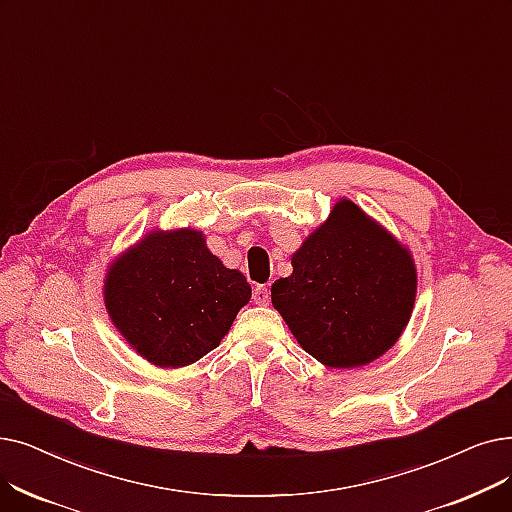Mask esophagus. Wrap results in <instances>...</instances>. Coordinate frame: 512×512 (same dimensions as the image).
Listing matches in <instances>:
<instances>
[{
    "instance_id": "obj_1",
    "label": "esophagus",
    "mask_w": 512,
    "mask_h": 512,
    "mask_svg": "<svg viewBox=\"0 0 512 512\" xmlns=\"http://www.w3.org/2000/svg\"><path fill=\"white\" fill-rule=\"evenodd\" d=\"M253 301H255L257 305H268V303H270V291H268V286H257L255 291H253Z\"/></svg>"
}]
</instances>
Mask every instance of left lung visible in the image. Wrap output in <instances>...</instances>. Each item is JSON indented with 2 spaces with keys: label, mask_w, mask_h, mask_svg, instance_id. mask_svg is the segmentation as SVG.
I'll return each mask as SVG.
<instances>
[{
  "label": "left lung",
  "mask_w": 512,
  "mask_h": 512,
  "mask_svg": "<svg viewBox=\"0 0 512 512\" xmlns=\"http://www.w3.org/2000/svg\"><path fill=\"white\" fill-rule=\"evenodd\" d=\"M272 284V303L299 345L330 368H358L395 345L416 297L410 251L341 198Z\"/></svg>",
  "instance_id": "8db88e82"
}]
</instances>
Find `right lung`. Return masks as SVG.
<instances>
[{"mask_svg":"<svg viewBox=\"0 0 512 512\" xmlns=\"http://www.w3.org/2000/svg\"><path fill=\"white\" fill-rule=\"evenodd\" d=\"M251 284L228 270L196 230L150 232L106 272L108 316L142 358L182 368L226 337Z\"/></svg>","mask_w":512,"mask_h":512,"instance_id":"add662e5","label":"right lung"}]
</instances>
